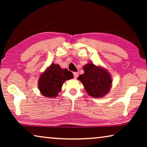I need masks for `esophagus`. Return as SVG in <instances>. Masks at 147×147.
<instances>
[{
    "instance_id": "esophagus-1",
    "label": "esophagus",
    "mask_w": 147,
    "mask_h": 147,
    "mask_svg": "<svg viewBox=\"0 0 147 147\" xmlns=\"http://www.w3.org/2000/svg\"><path fill=\"white\" fill-rule=\"evenodd\" d=\"M73 74H74V78H78V73H77V72H74V73H73Z\"/></svg>"
}]
</instances>
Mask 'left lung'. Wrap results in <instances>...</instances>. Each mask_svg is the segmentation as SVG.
<instances>
[{
    "mask_svg": "<svg viewBox=\"0 0 147 147\" xmlns=\"http://www.w3.org/2000/svg\"><path fill=\"white\" fill-rule=\"evenodd\" d=\"M84 73L78 77L89 96L103 97L110 90L112 80L106 69L88 63L84 66Z\"/></svg>",
    "mask_w": 147,
    "mask_h": 147,
    "instance_id": "8db88e82",
    "label": "left lung"
}]
</instances>
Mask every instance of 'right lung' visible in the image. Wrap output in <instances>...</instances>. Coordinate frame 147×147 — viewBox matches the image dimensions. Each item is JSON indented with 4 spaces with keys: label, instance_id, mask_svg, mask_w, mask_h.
I'll return each mask as SVG.
<instances>
[{
    "label": "right lung",
    "instance_id": "obj_1",
    "mask_svg": "<svg viewBox=\"0 0 147 147\" xmlns=\"http://www.w3.org/2000/svg\"><path fill=\"white\" fill-rule=\"evenodd\" d=\"M73 77V74L67 69H61L58 64L52 63L39 76L38 88L46 97H56L65 82Z\"/></svg>",
    "mask_w": 147,
    "mask_h": 147
}]
</instances>
